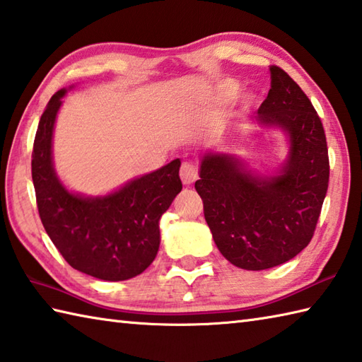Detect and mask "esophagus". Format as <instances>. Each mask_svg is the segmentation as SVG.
I'll return each mask as SVG.
<instances>
[{"mask_svg": "<svg viewBox=\"0 0 362 362\" xmlns=\"http://www.w3.org/2000/svg\"><path fill=\"white\" fill-rule=\"evenodd\" d=\"M180 179L183 182V185H191L194 183L197 179V168L193 165L191 161L182 163L180 166Z\"/></svg>", "mask_w": 362, "mask_h": 362, "instance_id": "1", "label": "esophagus"}]
</instances>
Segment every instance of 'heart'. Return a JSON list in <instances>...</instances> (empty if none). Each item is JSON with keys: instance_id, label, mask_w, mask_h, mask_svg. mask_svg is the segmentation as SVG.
Returning <instances> with one entry per match:
<instances>
[{"instance_id": "obj_1", "label": "heart", "mask_w": 362, "mask_h": 362, "mask_svg": "<svg viewBox=\"0 0 362 362\" xmlns=\"http://www.w3.org/2000/svg\"><path fill=\"white\" fill-rule=\"evenodd\" d=\"M235 90H237V86H235V84H228V86H226V94H228V95H233V94H235Z\"/></svg>"}]
</instances>
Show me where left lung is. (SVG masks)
Returning <instances> with one entry per match:
<instances>
[{"mask_svg":"<svg viewBox=\"0 0 362 362\" xmlns=\"http://www.w3.org/2000/svg\"><path fill=\"white\" fill-rule=\"evenodd\" d=\"M270 78L256 120L288 134L290 155L279 175H254L232 155L209 152L194 183L219 252L254 272L284 264L309 245L329 182L327 136L315 108L281 67L270 66Z\"/></svg>","mask_w":362,"mask_h":362,"instance_id":"8db88e82","label":"left lung"}]
</instances>
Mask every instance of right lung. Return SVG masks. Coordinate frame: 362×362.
Wrapping results in <instances>:
<instances>
[{
	"mask_svg": "<svg viewBox=\"0 0 362 362\" xmlns=\"http://www.w3.org/2000/svg\"><path fill=\"white\" fill-rule=\"evenodd\" d=\"M66 89L52 97L35 132L31 173L40 221L67 264L103 281H125L152 264L160 218L182 191L180 160L127 183L105 197L72 194L52 160L54 119Z\"/></svg>",
	"mask_w": 362,
	"mask_h": 362,
	"instance_id": "1",
	"label": "right lung"
}]
</instances>
